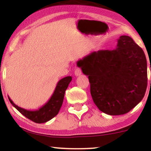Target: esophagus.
<instances>
[{
	"mask_svg": "<svg viewBox=\"0 0 151 151\" xmlns=\"http://www.w3.org/2000/svg\"><path fill=\"white\" fill-rule=\"evenodd\" d=\"M74 73L76 76H79L82 74V71L80 68H76L75 69V71H74Z\"/></svg>",
	"mask_w": 151,
	"mask_h": 151,
	"instance_id": "1",
	"label": "esophagus"
}]
</instances>
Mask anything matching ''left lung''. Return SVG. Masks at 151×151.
Wrapping results in <instances>:
<instances>
[{
    "label": "left lung",
    "mask_w": 151,
    "mask_h": 151,
    "mask_svg": "<svg viewBox=\"0 0 151 151\" xmlns=\"http://www.w3.org/2000/svg\"><path fill=\"white\" fill-rule=\"evenodd\" d=\"M77 64L88 76L95 104L106 114H125L145 95L147 62L144 51L130 36L119 37L115 49L93 51Z\"/></svg>",
    "instance_id": "8db88e82"
}]
</instances>
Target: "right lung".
Listing matches in <instances>:
<instances>
[{"label":"right lung","mask_w":151,"mask_h":151,"mask_svg":"<svg viewBox=\"0 0 151 151\" xmlns=\"http://www.w3.org/2000/svg\"><path fill=\"white\" fill-rule=\"evenodd\" d=\"M71 80V76H67L60 80L55 86L54 92L48 102L36 111H29L22 109L14 104L9 97H8V98L11 104L27 118L38 124L45 123L58 113L63 104L65 91Z\"/></svg>","instance_id":"right-lung-1"}]
</instances>
